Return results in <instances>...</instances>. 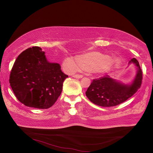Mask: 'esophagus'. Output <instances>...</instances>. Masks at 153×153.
Masks as SVG:
<instances>
[{"instance_id":"34e87169","label":"esophagus","mask_w":153,"mask_h":153,"mask_svg":"<svg viewBox=\"0 0 153 153\" xmlns=\"http://www.w3.org/2000/svg\"><path fill=\"white\" fill-rule=\"evenodd\" d=\"M73 77H75V78H82L83 76L81 74H75V75H74Z\"/></svg>"}]
</instances>
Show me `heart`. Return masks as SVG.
Listing matches in <instances>:
<instances>
[{
	"label": "heart",
	"mask_w": 153,
	"mask_h": 153,
	"mask_svg": "<svg viewBox=\"0 0 153 153\" xmlns=\"http://www.w3.org/2000/svg\"><path fill=\"white\" fill-rule=\"evenodd\" d=\"M121 63L119 58L112 60V57L98 52H91L77 56L76 59L73 57L65 58L63 67L68 73L81 70L89 72L102 71L109 70L112 66L118 67Z\"/></svg>",
	"instance_id": "1"
}]
</instances>
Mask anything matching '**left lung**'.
Masks as SVG:
<instances>
[{
    "instance_id": "1",
    "label": "left lung",
    "mask_w": 153,
    "mask_h": 153,
    "mask_svg": "<svg viewBox=\"0 0 153 153\" xmlns=\"http://www.w3.org/2000/svg\"><path fill=\"white\" fill-rule=\"evenodd\" d=\"M129 62L134 63L138 68L135 78L131 85H125L117 82L108 75L94 79L85 92L90 101L103 107L114 106L125 102L134 95L141 87L143 74L136 58H132Z\"/></svg>"
}]
</instances>
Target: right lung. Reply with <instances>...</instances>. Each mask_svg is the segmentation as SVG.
I'll list each match as a JSON object with an SVG mask.
<instances>
[{"label":"right lung","instance_id":"obj_1","mask_svg":"<svg viewBox=\"0 0 153 153\" xmlns=\"http://www.w3.org/2000/svg\"><path fill=\"white\" fill-rule=\"evenodd\" d=\"M68 77L59 64L48 62L41 48L33 47L16 58L9 82L19 102L27 106L47 109L57 100Z\"/></svg>","mask_w":153,"mask_h":153}]
</instances>
